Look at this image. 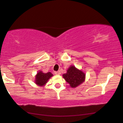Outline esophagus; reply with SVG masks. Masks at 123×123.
I'll return each instance as SVG.
<instances>
[{
    "instance_id": "esophagus-1",
    "label": "esophagus",
    "mask_w": 123,
    "mask_h": 123,
    "mask_svg": "<svg viewBox=\"0 0 123 123\" xmlns=\"http://www.w3.org/2000/svg\"><path fill=\"white\" fill-rule=\"evenodd\" d=\"M55 75H60V74H61V72H60V71H56L55 72Z\"/></svg>"
}]
</instances>
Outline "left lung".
<instances>
[{"label":"left lung","instance_id":"left-lung-1","mask_svg":"<svg viewBox=\"0 0 123 123\" xmlns=\"http://www.w3.org/2000/svg\"><path fill=\"white\" fill-rule=\"evenodd\" d=\"M65 81L72 88L76 87L85 80L86 74L75 66L71 65L67 69L66 73L62 75Z\"/></svg>","mask_w":123,"mask_h":123}]
</instances>
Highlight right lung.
Listing matches in <instances>:
<instances>
[{
	"label": "right lung",
	"instance_id": "1",
	"mask_svg": "<svg viewBox=\"0 0 123 123\" xmlns=\"http://www.w3.org/2000/svg\"><path fill=\"white\" fill-rule=\"evenodd\" d=\"M53 76L51 72L44 73L42 71H39L35 76L34 83L39 86H44L47 83L48 80Z\"/></svg>",
	"mask_w": 123,
	"mask_h": 123
}]
</instances>
